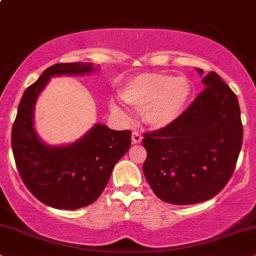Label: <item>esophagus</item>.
<instances>
[{
  "instance_id": "obj_1",
  "label": "esophagus",
  "mask_w": 256,
  "mask_h": 256,
  "mask_svg": "<svg viewBox=\"0 0 256 256\" xmlns=\"http://www.w3.org/2000/svg\"><path fill=\"white\" fill-rule=\"evenodd\" d=\"M142 139H143V136L139 134L138 131L132 132V143H134V144L142 143Z\"/></svg>"
}]
</instances>
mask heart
<instances>
[{"mask_svg":"<svg viewBox=\"0 0 256 256\" xmlns=\"http://www.w3.org/2000/svg\"><path fill=\"white\" fill-rule=\"evenodd\" d=\"M192 96V84L186 76L166 73H142L130 78L120 88V96L128 105L143 110V118L154 128H164L176 122ZM113 111L126 116L118 102H112Z\"/></svg>","mask_w":256,"mask_h":256,"instance_id":"obj_1","label":"heart"}]
</instances>
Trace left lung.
Returning <instances> with one entry per match:
<instances>
[{"label": "left lung", "mask_w": 256, "mask_h": 256, "mask_svg": "<svg viewBox=\"0 0 256 256\" xmlns=\"http://www.w3.org/2000/svg\"><path fill=\"white\" fill-rule=\"evenodd\" d=\"M202 82L206 87L176 122L144 134L145 178L154 195L171 204H195L218 195L241 150L244 128L236 94L215 72Z\"/></svg>", "instance_id": "1"}]
</instances>
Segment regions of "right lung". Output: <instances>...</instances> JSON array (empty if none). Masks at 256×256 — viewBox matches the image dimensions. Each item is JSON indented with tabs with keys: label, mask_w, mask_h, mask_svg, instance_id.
Wrapping results in <instances>:
<instances>
[{
	"label": "right lung",
	"mask_w": 256,
	"mask_h": 256,
	"mask_svg": "<svg viewBox=\"0 0 256 256\" xmlns=\"http://www.w3.org/2000/svg\"><path fill=\"white\" fill-rule=\"evenodd\" d=\"M94 70L90 62L48 67L24 90L12 124V148L18 174L29 192L52 208L74 210L94 202L116 163L130 148L131 131L111 130L104 124H96L82 138L64 146L44 144L35 131V102L50 78Z\"/></svg>",
	"instance_id": "right-lung-1"
}]
</instances>
